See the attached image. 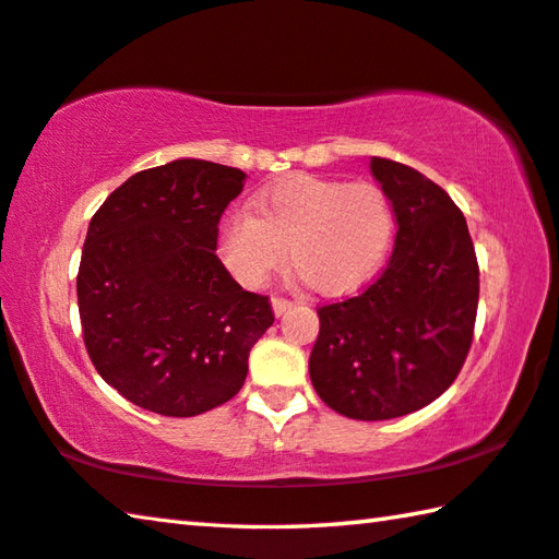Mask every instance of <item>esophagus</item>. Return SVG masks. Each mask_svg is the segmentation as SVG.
Here are the masks:
<instances>
[{
    "mask_svg": "<svg viewBox=\"0 0 559 559\" xmlns=\"http://www.w3.org/2000/svg\"><path fill=\"white\" fill-rule=\"evenodd\" d=\"M293 306V302L290 300H286V298H273L271 300V308H273V316H276V318H281L283 313H286V310Z\"/></svg>",
    "mask_w": 559,
    "mask_h": 559,
    "instance_id": "1",
    "label": "esophagus"
}]
</instances>
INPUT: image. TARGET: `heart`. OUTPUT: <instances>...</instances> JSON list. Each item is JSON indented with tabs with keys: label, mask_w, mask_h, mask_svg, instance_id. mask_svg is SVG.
<instances>
[{
	"label": "heart",
	"mask_w": 559,
	"mask_h": 559,
	"mask_svg": "<svg viewBox=\"0 0 559 559\" xmlns=\"http://www.w3.org/2000/svg\"><path fill=\"white\" fill-rule=\"evenodd\" d=\"M251 212L222 224L219 259L246 288L286 263L323 296H345L377 276L396 231L392 197L374 182L290 177L257 194Z\"/></svg>",
	"instance_id": "obj_1"
}]
</instances>
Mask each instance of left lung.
I'll list each match as a JSON object with an SVG mask.
<instances>
[{"instance_id":"obj_1","label":"left lung","mask_w":559,"mask_h":559,"mask_svg":"<svg viewBox=\"0 0 559 559\" xmlns=\"http://www.w3.org/2000/svg\"><path fill=\"white\" fill-rule=\"evenodd\" d=\"M392 197L396 236L382 276L318 308L310 382L330 409L359 421L412 414L461 372L478 310V263L451 197L414 167L372 157Z\"/></svg>"}]
</instances>
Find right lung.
I'll return each instance as SVG.
<instances>
[{"instance_id":"1","label":"right lung","mask_w":559,"mask_h":559,"mask_svg":"<svg viewBox=\"0 0 559 559\" xmlns=\"http://www.w3.org/2000/svg\"><path fill=\"white\" fill-rule=\"evenodd\" d=\"M246 173L182 157L132 175L88 224L79 313L98 374L132 404L197 416L241 390L273 325L266 296L216 259L219 219Z\"/></svg>"}]
</instances>
